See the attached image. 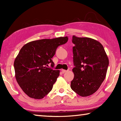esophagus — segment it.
<instances>
[{
	"label": "esophagus",
	"mask_w": 121,
	"mask_h": 121,
	"mask_svg": "<svg viewBox=\"0 0 121 121\" xmlns=\"http://www.w3.org/2000/svg\"><path fill=\"white\" fill-rule=\"evenodd\" d=\"M61 71H62V73H66V72H67V70H64V69H62V70H61Z\"/></svg>",
	"instance_id": "1"
}]
</instances>
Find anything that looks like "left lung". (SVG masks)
I'll list each match as a JSON object with an SVG mask.
<instances>
[{"instance_id": "obj_1", "label": "left lung", "mask_w": 121, "mask_h": 121, "mask_svg": "<svg viewBox=\"0 0 121 121\" xmlns=\"http://www.w3.org/2000/svg\"><path fill=\"white\" fill-rule=\"evenodd\" d=\"M73 69L70 87L81 97L93 95L99 89L107 73L109 60L103 46L88 37L73 36Z\"/></svg>"}]
</instances>
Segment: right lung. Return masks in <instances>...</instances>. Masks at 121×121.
<instances>
[{"mask_svg":"<svg viewBox=\"0 0 121 121\" xmlns=\"http://www.w3.org/2000/svg\"><path fill=\"white\" fill-rule=\"evenodd\" d=\"M68 37L34 40L20 50L14 62L15 78L23 91L29 97L41 99L52 90L60 70L48 67L54 66L52 58L57 48L65 44Z\"/></svg>","mask_w":121,"mask_h":121,"instance_id":"right-lung-1","label":"right lung"}]
</instances>
